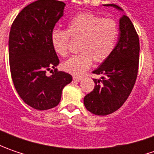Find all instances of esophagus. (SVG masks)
Returning a JSON list of instances; mask_svg holds the SVG:
<instances>
[{
    "instance_id": "obj_1",
    "label": "esophagus",
    "mask_w": 154,
    "mask_h": 154,
    "mask_svg": "<svg viewBox=\"0 0 154 154\" xmlns=\"http://www.w3.org/2000/svg\"><path fill=\"white\" fill-rule=\"evenodd\" d=\"M73 80H74V81H77V82H79V81L82 80V77H77V76H73Z\"/></svg>"
}]
</instances>
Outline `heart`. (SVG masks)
<instances>
[{"label": "heart", "mask_w": 154, "mask_h": 154, "mask_svg": "<svg viewBox=\"0 0 154 154\" xmlns=\"http://www.w3.org/2000/svg\"><path fill=\"white\" fill-rule=\"evenodd\" d=\"M119 26L111 18H103L92 13H83L73 17L68 30L54 29L51 34L53 49L58 55L68 54L71 38L80 39L77 55L70 57L63 64L64 70L81 76L88 70L94 59L102 63L108 59L116 45Z\"/></svg>", "instance_id": "obj_1"}]
</instances>
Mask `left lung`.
Segmentation results:
<instances>
[{
	"label": "left lung",
	"instance_id": "1",
	"mask_svg": "<svg viewBox=\"0 0 154 154\" xmlns=\"http://www.w3.org/2000/svg\"><path fill=\"white\" fill-rule=\"evenodd\" d=\"M122 10L116 4H106ZM140 39L130 19L120 20V36L112 54L92 73L94 90L84 99L85 108L97 116H107L119 109L129 97L138 75Z\"/></svg>",
	"mask_w": 154,
	"mask_h": 154
}]
</instances>
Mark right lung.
<instances>
[{
  "instance_id": "right-lung-1",
  "label": "right lung",
  "mask_w": 154,
  "mask_h": 154,
  "mask_svg": "<svg viewBox=\"0 0 154 154\" xmlns=\"http://www.w3.org/2000/svg\"><path fill=\"white\" fill-rule=\"evenodd\" d=\"M65 3L38 0L19 13L11 26L8 57L11 77L17 93L24 102L38 110L56 107L62 90L72 81L69 73L55 69L59 64L51 34L63 16ZM51 68L53 75L47 77Z\"/></svg>"
}]
</instances>
